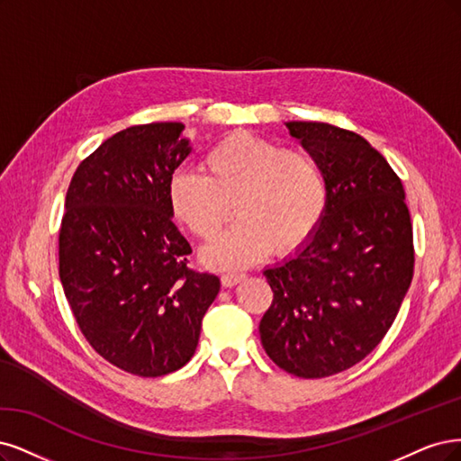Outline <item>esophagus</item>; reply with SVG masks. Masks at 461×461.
<instances>
[{
    "instance_id": "obj_1",
    "label": "esophagus",
    "mask_w": 461,
    "mask_h": 461,
    "mask_svg": "<svg viewBox=\"0 0 461 461\" xmlns=\"http://www.w3.org/2000/svg\"><path fill=\"white\" fill-rule=\"evenodd\" d=\"M245 277L247 276L243 272H228V274L221 276V285H224V287H233L237 284H241Z\"/></svg>"
}]
</instances>
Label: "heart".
<instances>
[{
    "label": "heart",
    "instance_id": "obj_1",
    "mask_svg": "<svg viewBox=\"0 0 461 461\" xmlns=\"http://www.w3.org/2000/svg\"><path fill=\"white\" fill-rule=\"evenodd\" d=\"M195 170H174L167 184L172 216L197 240L211 243L231 218L240 221L206 250L214 266H243L266 252L289 255L306 245L328 211V180L304 149L233 131L218 140Z\"/></svg>",
    "mask_w": 461,
    "mask_h": 461
}]
</instances>
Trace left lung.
I'll list each match as a JSON object with an SVG mask.
<instances>
[{
  "mask_svg": "<svg viewBox=\"0 0 461 461\" xmlns=\"http://www.w3.org/2000/svg\"><path fill=\"white\" fill-rule=\"evenodd\" d=\"M287 128L318 158L330 199L312 240L264 270L274 299L260 340L287 374L321 379L387 335L413 277V233L402 182L362 136L325 122Z\"/></svg>",
  "mask_w": 461,
  "mask_h": 461,
  "instance_id": "1",
  "label": "left lung"
}]
</instances>
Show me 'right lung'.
<instances>
[{"label": "right lung", "instance_id": "right-lung-1", "mask_svg": "<svg viewBox=\"0 0 461 461\" xmlns=\"http://www.w3.org/2000/svg\"><path fill=\"white\" fill-rule=\"evenodd\" d=\"M182 122L130 126L74 172L59 230V277L82 335L114 367L160 377L195 354L220 279L189 268L167 199L189 155Z\"/></svg>", "mask_w": 461, "mask_h": 461}]
</instances>
